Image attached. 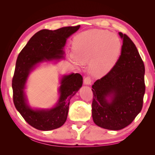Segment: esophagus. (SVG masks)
Masks as SVG:
<instances>
[{
	"label": "esophagus",
	"mask_w": 155,
	"mask_h": 155,
	"mask_svg": "<svg viewBox=\"0 0 155 155\" xmlns=\"http://www.w3.org/2000/svg\"><path fill=\"white\" fill-rule=\"evenodd\" d=\"M83 83H84V84H85V85H91V83H92V80H91V77L90 76H87L85 79H84Z\"/></svg>",
	"instance_id": "34e87169"
}]
</instances>
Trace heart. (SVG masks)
<instances>
[{
    "label": "heart",
    "instance_id": "heart-1",
    "mask_svg": "<svg viewBox=\"0 0 155 155\" xmlns=\"http://www.w3.org/2000/svg\"><path fill=\"white\" fill-rule=\"evenodd\" d=\"M121 48L122 44L118 35L101 29L84 31L72 42L74 57L83 64L92 61L90 71L95 77L103 76L110 71Z\"/></svg>",
    "mask_w": 155,
    "mask_h": 155
}]
</instances>
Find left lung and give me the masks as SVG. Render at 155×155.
Returning a JSON list of instances; mask_svg holds the SVG:
<instances>
[{"label":"left lung","mask_w":155,"mask_h":155,"mask_svg":"<svg viewBox=\"0 0 155 155\" xmlns=\"http://www.w3.org/2000/svg\"><path fill=\"white\" fill-rule=\"evenodd\" d=\"M121 55L109 72L92 86V114L97 126L118 130L133 122L141 111L145 91V66L135 45L126 34ZM111 97L110 102L106 98Z\"/></svg>","instance_id":"1"}]
</instances>
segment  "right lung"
Here are the masks:
<instances>
[{"mask_svg": "<svg viewBox=\"0 0 155 155\" xmlns=\"http://www.w3.org/2000/svg\"><path fill=\"white\" fill-rule=\"evenodd\" d=\"M80 25L42 30L33 36L18 55L12 79L13 100L17 110L26 122L38 130H50L62 126L67 120L70 100L81 88L83 77L79 74L64 76L59 88L58 104L50 110H34L27 105L24 88L30 69L43 61L63 58V48L69 36Z\"/></svg>", "mask_w": 155, "mask_h": 155, "instance_id": "add662e5", "label": "right lung"}]
</instances>
